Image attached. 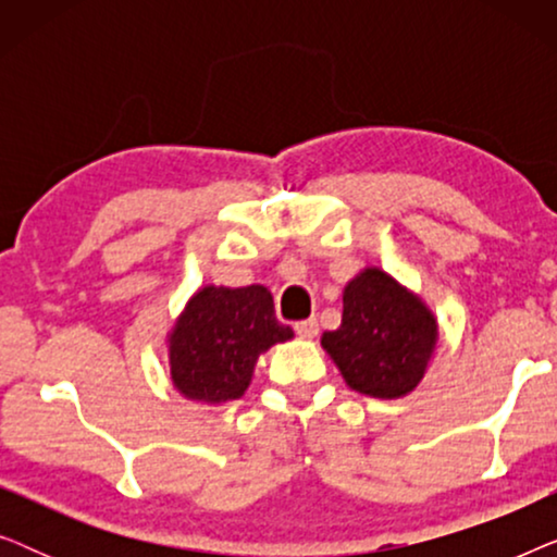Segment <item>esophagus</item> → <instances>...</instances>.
Instances as JSON below:
<instances>
[{"mask_svg": "<svg viewBox=\"0 0 557 557\" xmlns=\"http://www.w3.org/2000/svg\"><path fill=\"white\" fill-rule=\"evenodd\" d=\"M294 332L299 334V337H304V339H311V337H317V332H319V322H317L314 317L301 319V322H296V324H294Z\"/></svg>", "mask_w": 557, "mask_h": 557, "instance_id": "esophagus-1", "label": "esophagus"}]
</instances>
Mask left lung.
Here are the masks:
<instances>
[{
	"label": "left lung",
	"instance_id": "8db88e82",
	"mask_svg": "<svg viewBox=\"0 0 557 557\" xmlns=\"http://www.w3.org/2000/svg\"><path fill=\"white\" fill-rule=\"evenodd\" d=\"M339 330L322 347L345 383L370 398L393 400L413 391L436 347V319L421 299L380 269H364L345 286Z\"/></svg>",
	"mask_w": 557,
	"mask_h": 557
}]
</instances>
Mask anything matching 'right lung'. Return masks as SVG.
<instances>
[{
  "mask_svg": "<svg viewBox=\"0 0 557 557\" xmlns=\"http://www.w3.org/2000/svg\"><path fill=\"white\" fill-rule=\"evenodd\" d=\"M292 337V326L276 319L269 288L205 286L170 334L174 387L202 403L240 398L258 355Z\"/></svg>",
  "mask_w": 557,
  "mask_h": 557,
  "instance_id": "1",
  "label": "right lung"
}]
</instances>
